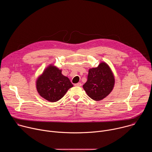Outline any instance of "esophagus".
<instances>
[{
  "label": "esophagus",
  "instance_id": "esophagus-1",
  "mask_svg": "<svg viewBox=\"0 0 152 152\" xmlns=\"http://www.w3.org/2000/svg\"><path fill=\"white\" fill-rule=\"evenodd\" d=\"M75 86H81L82 83H77L75 84Z\"/></svg>",
  "mask_w": 152,
  "mask_h": 152
}]
</instances>
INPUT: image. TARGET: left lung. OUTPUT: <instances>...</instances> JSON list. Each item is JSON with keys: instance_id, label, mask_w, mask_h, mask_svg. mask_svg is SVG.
<instances>
[{"instance_id": "8db88e82", "label": "left lung", "mask_w": 152, "mask_h": 152, "mask_svg": "<svg viewBox=\"0 0 152 152\" xmlns=\"http://www.w3.org/2000/svg\"><path fill=\"white\" fill-rule=\"evenodd\" d=\"M87 79L83 88L87 95L96 101L105 98L114 88V75L109 66L105 62H101L96 68L90 69Z\"/></svg>"}]
</instances>
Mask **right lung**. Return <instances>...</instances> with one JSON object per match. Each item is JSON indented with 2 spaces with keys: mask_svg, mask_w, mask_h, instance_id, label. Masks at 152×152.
I'll use <instances>...</instances> for the list:
<instances>
[{
  "mask_svg": "<svg viewBox=\"0 0 152 152\" xmlns=\"http://www.w3.org/2000/svg\"><path fill=\"white\" fill-rule=\"evenodd\" d=\"M62 70L50 65L37 80L36 86L39 94L50 102L60 100L73 85L70 79L64 76Z\"/></svg>",
  "mask_w": 152,
  "mask_h": 152,
  "instance_id": "obj_1",
  "label": "right lung"
}]
</instances>
